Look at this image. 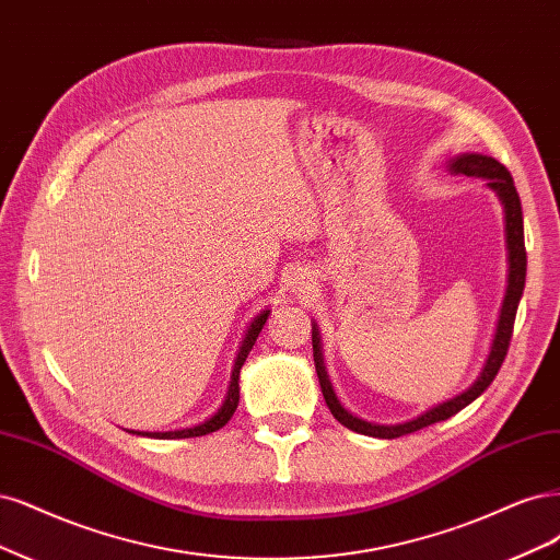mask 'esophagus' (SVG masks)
Wrapping results in <instances>:
<instances>
[{"label":"esophagus","mask_w":560,"mask_h":560,"mask_svg":"<svg viewBox=\"0 0 560 560\" xmlns=\"http://www.w3.org/2000/svg\"><path fill=\"white\" fill-rule=\"evenodd\" d=\"M301 280H303V278H299V284H305V282H301Z\"/></svg>","instance_id":"34e87169"}]
</instances>
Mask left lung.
<instances>
[{"mask_svg":"<svg viewBox=\"0 0 560 560\" xmlns=\"http://www.w3.org/2000/svg\"><path fill=\"white\" fill-rule=\"evenodd\" d=\"M447 171L454 173V176H468V178H481L485 185L493 191L498 197V201L503 203V213H505V243H508V289H505V299L503 305H500V315H498V324H495V334H493V342L489 357L481 365V371L477 375V380L470 384L468 389H464L460 394H456L454 398L442 400L433 408H429L427 412H421L408 421L400 423H373L365 421L357 415H352L350 410L342 408V402L338 400L334 384L326 375V365H324V354H322V336L317 329V322H313V357H315V371L319 377V387L324 394L326 405H329L331 415L354 433L361 435H371V438H400L415 433L423 427H431V423L445 421L450 417H454L456 412H460L470 405L477 396L485 394L489 389V384L493 382V377L498 375L500 365L505 361L508 347H510V338H512V329H514V317H516V307L518 301H522L524 294V284H526V245H524V215H522V201H518L514 180L510 176V171L500 164L498 160L489 158V155H479V152H464V155H456L447 162Z\"/></svg>","mask_w":560,"mask_h":560,"instance_id":"left-lung-1","label":"left lung"}]
</instances>
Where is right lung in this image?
<instances>
[{"label": "right lung", "instance_id": "obj_1", "mask_svg": "<svg viewBox=\"0 0 560 560\" xmlns=\"http://www.w3.org/2000/svg\"><path fill=\"white\" fill-rule=\"evenodd\" d=\"M268 315H271V311H268V307H264V311H259V315H257L253 322H249L247 331H245V336H243V342H241V347H238V354H236V359H234V371H231V382H229L226 396H224L222 405L218 408V412H213L206 421L197 423V427H189V429L155 431V433H150V431H129V429H127V431H129V433H137V435H148V438H160V440L171 438V440H173V438H199V435H208V433H213V431L222 429L224 423H226L231 417H234V412H236V408H238V398H241V387H238L241 369H243V363H245L249 350H253V345L257 342V338H259V334H261V329H264V324H266Z\"/></svg>", "mask_w": 560, "mask_h": 560}]
</instances>
